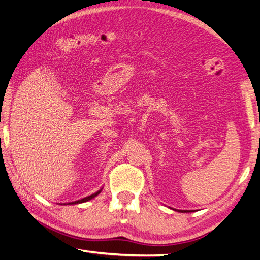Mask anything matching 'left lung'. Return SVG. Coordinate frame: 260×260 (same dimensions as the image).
<instances>
[{"label": "left lung", "mask_w": 260, "mask_h": 260, "mask_svg": "<svg viewBox=\"0 0 260 260\" xmlns=\"http://www.w3.org/2000/svg\"><path fill=\"white\" fill-rule=\"evenodd\" d=\"M184 211H185V210H184ZM186 211H187V210H186Z\"/></svg>", "instance_id": "1"}]
</instances>
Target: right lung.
Masks as SVG:
<instances>
[{
	"label": "right lung",
	"instance_id": "add662e5",
	"mask_svg": "<svg viewBox=\"0 0 260 260\" xmlns=\"http://www.w3.org/2000/svg\"><path fill=\"white\" fill-rule=\"evenodd\" d=\"M101 191H99V192H96V193H94V194H92V196H89V197H86V198H84V199H81V200H77V201H74V202H69L70 205H76V204H82V202H86V201H88V200H91V199H93L94 197H96L99 193H100Z\"/></svg>",
	"mask_w": 260,
	"mask_h": 260
}]
</instances>
